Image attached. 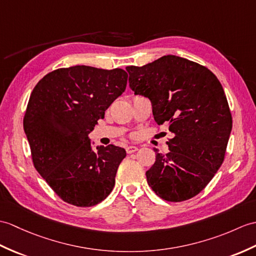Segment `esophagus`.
Here are the masks:
<instances>
[{"instance_id":"esophagus-1","label":"esophagus","mask_w":256,"mask_h":256,"mask_svg":"<svg viewBox=\"0 0 256 256\" xmlns=\"http://www.w3.org/2000/svg\"><path fill=\"white\" fill-rule=\"evenodd\" d=\"M138 150V148L136 147V146H128V147H126V152H128V154H133V152H135Z\"/></svg>"}]
</instances>
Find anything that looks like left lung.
<instances>
[{"label": "left lung", "instance_id": "left-lung-1", "mask_svg": "<svg viewBox=\"0 0 256 256\" xmlns=\"http://www.w3.org/2000/svg\"><path fill=\"white\" fill-rule=\"evenodd\" d=\"M126 70L135 94L152 100L156 123H167L174 134L168 154L154 148L156 162L146 171L148 184L164 200L194 198L222 164L232 128L220 82L203 65L176 56Z\"/></svg>", "mask_w": 256, "mask_h": 256}]
</instances>
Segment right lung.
<instances>
[{
    "instance_id": "add662e5",
    "label": "right lung",
    "mask_w": 256,
    "mask_h": 256,
    "mask_svg": "<svg viewBox=\"0 0 256 256\" xmlns=\"http://www.w3.org/2000/svg\"><path fill=\"white\" fill-rule=\"evenodd\" d=\"M128 73L86 65L52 70L34 86L24 116L32 164L66 203L90 207L114 190L121 147L92 150L88 135L126 92Z\"/></svg>"
}]
</instances>
